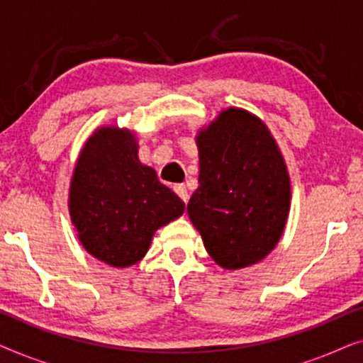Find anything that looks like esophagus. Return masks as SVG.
I'll list each match as a JSON object with an SVG mask.
<instances>
[{"instance_id": "esophagus-1", "label": "esophagus", "mask_w": 363, "mask_h": 363, "mask_svg": "<svg viewBox=\"0 0 363 363\" xmlns=\"http://www.w3.org/2000/svg\"><path fill=\"white\" fill-rule=\"evenodd\" d=\"M173 191H175L183 201L188 203V198H190V196H188V190H186L185 185H175V186H173Z\"/></svg>"}]
</instances>
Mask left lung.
<instances>
[{"instance_id": "left-lung-1", "label": "left lung", "mask_w": 363, "mask_h": 363, "mask_svg": "<svg viewBox=\"0 0 363 363\" xmlns=\"http://www.w3.org/2000/svg\"><path fill=\"white\" fill-rule=\"evenodd\" d=\"M200 186L188 216L223 269L264 259L279 242L291 208L281 148L259 117L228 107L196 133Z\"/></svg>"}]
</instances>
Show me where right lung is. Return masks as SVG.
Masks as SVG:
<instances>
[{"mask_svg":"<svg viewBox=\"0 0 363 363\" xmlns=\"http://www.w3.org/2000/svg\"><path fill=\"white\" fill-rule=\"evenodd\" d=\"M67 205L84 250L112 267L140 261L158 228L185 211L155 170L138 160L135 133L117 125L99 127L84 143Z\"/></svg>","mask_w":363,"mask_h":363,"instance_id":"right-lung-1","label":"right lung"}]
</instances>
